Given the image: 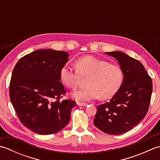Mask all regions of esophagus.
<instances>
[{
    "mask_svg": "<svg viewBox=\"0 0 160 160\" xmlns=\"http://www.w3.org/2000/svg\"><path fill=\"white\" fill-rule=\"evenodd\" d=\"M77 104L78 105V106H86V105H87V104L80 102H77Z\"/></svg>",
    "mask_w": 160,
    "mask_h": 160,
    "instance_id": "1",
    "label": "esophagus"
}]
</instances>
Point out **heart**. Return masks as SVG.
Wrapping results in <instances>:
<instances>
[{
    "instance_id": "heart-1",
    "label": "heart",
    "mask_w": 160,
    "mask_h": 160,
    "mask_svg": "<svg viewBox=\"0 0 160 160\" xmlns=\"http://www.w3.org/2000/svg\"><path fill=\"white\" fill-rule=\"evenodd\" d=\"M75 67L64 65L60 71L62 82L71 89L76 88L82 78H87L86 88L74 91L73 98L81 102L110 98L117 92L123 81V72L116 64L91 56L78 58Z\"/></svg>"
}]
</instances>
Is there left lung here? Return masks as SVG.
Returning a JSON list of instances; mask_svg holds the SVG:
<instances>
[{
  "mask_svg": "<svg viewBox=\"0 0 160 160\" xmlns=\"http://www.w3.org/2000/svg\"><path fill=\"white\" fill-rule=\"evenodd\" d=\"M105 53L118 61L124 79L110 101L97 107L93 123L105 133L120 135L131 130L146 116L152 83L140 61L121 52Z\"/></svg>",
  "mask_w": 160,
  "mask_h": 160,
  "instance_id": "left-lung-1",
  "label": "left lung"
}]
</instances>
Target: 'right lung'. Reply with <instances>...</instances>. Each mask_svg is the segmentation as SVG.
<instances>
[{
  "label": "right lung",
  "mask_w": 160,
  "mask_h": 160,
  "mask_svg": "<svg viewBox=\"0 0 160 160\" xmlns=\"http://www.w3.org/2000/svg\"><path fill=\"white\" fill-rule=\"evenodd\" d=\"M69 54L39 49L22 57L13 70L9 97L21 123L41 135L53 134L69 123L76 101L60 100L66 93L60 71Z\"/></svg>",
  "instance_id": "right-lung-1"
}]
</instances>
